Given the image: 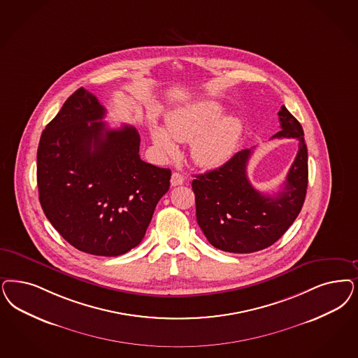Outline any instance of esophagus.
Here are the masks:
<instances>
[{"instance_id":"esophagus-1","label":"esophagus","mask_w":358,"mask_h":358,"mask_svg":"<svg viewBox=\"0 0 358 358\" xmlns=\"http://www.w3.org/2000/svg\"><path fill=\"white\" fill-rule=\"evenodd\" d=\"M184 181H185V177H184L182 174H180V173L177 172L173 173L172 178H171V184H172V186L182 185Z\"/></svg>"}]
</instances>
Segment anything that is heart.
I'll return each instance as SVG.
<instances>
[{"label":"heart","instance_id":"obj_1","mask_svg":"<svg viewBox=\"0 0 358 358\" xmlns=\"http://www.w3.org/2000/svg\"><path fill=\"white\" fill-rule=\"evenodd\" d=\"M221 113L222 107L215 101H196L172 113L166 120V129L152 125V140L162 153L172 156L177 152L173 138L178 141L193 138V160L202 166L218 165L234 152L243 129L242 122L235 116L218 120Z\"/></svg>","mask_w":358,"mask_h":358}]
</instances>
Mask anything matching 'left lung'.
<instances>
[{"mask_svg":"<svg viewBox=\"0 0 358 358\" xmlns=\"http://www.w3.org/2000/svg\"><path fill=\"white\" fill-rule=\"evenodd\" d=\"M278 115L282 131L272 138L299 140L295 161L279 193L263 194L250 184L246 169L251 149L235 153L222 166L198 174L192 182L198 226L215 248L235 254L267 248L288 230L303 208L308 186L304 132L284 106Z\"/></svg>","mask_w":358,"mask_h":358,"instance_id":"obj_1","label":"left lung"}]
</instances>
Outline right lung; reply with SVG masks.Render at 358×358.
I'll use <instances>...</instances> for the list:
<instances>
[{"label":"right lung","mask_w":358,"mask_h":358,"mask_svg":"<svg viewBox=\"0 0 358 358\" xmlns=\"http://www.w3.org/2000/svg\"><path fill=\"white\" fill-rule=\"evenodd\" d=\"M104 115L83 87L64 101L39 140L38 192L45 215L71 246L117 257L143 241L172 173L140 159L135 127L111 129Z\"/></svg>","instance_id":"right-lung-1"}]
</instances>
